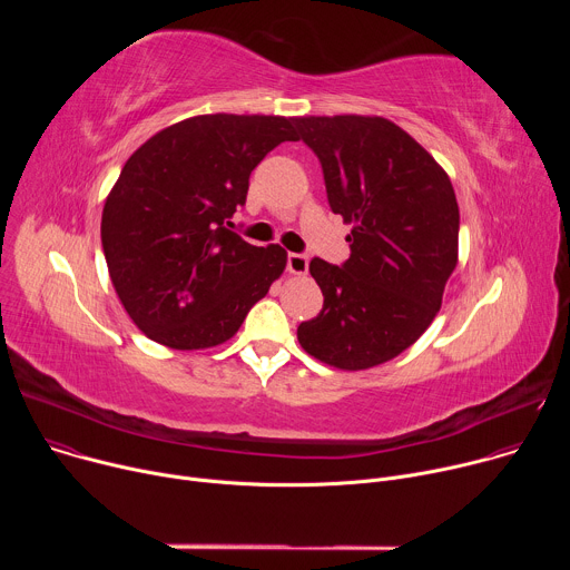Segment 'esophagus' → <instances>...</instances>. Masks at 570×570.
I'll use <instances>...</instances> for the list:
<instances>
[{"mask_svg": "<svg viewBox=\"0 0 570 570\" xmlns=\"http://www.w3.org/2000/svg\"><path fill=\"white\" fill-rule=\"evenodd\" d=\"M286 268H288L291 275H306V271H308V259H306L304 255L291 253V255H288V262H286Z\"/></svg>", "mask_w": 570, "mask_h": 570, "instance_id": "obj_1", "label": "esophagus"}]
</instances>
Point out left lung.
<instances>
[{
	"mask_svg": "<svg viewBox=\"0 0 570 570\" xmlns=\"http://www.w3.org/2000/svg\"><path fill=\"white\" fill-rule=\"evenodd\" d=\"M317 155L352 255L308 264L324 304L297 327L302 350L338 370H370L431 327L458 266L460 209L435 157L383 117H295Z\"/></svg>",
	"mask_w": 570,
	"mask_h": 570,
	"instance_id": "left-lung-1",
	"label": "left lung"
}]
</instances>
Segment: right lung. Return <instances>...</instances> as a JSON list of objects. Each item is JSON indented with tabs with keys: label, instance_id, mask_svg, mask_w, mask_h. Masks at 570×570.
<instances>
[{
	"label": "right lung",
	"instance_id": "1",
	"mask_svg": "<svg viewBox=\"0 0 570 570\" xmlns=\"http://www.w3.org/2000/svg\"><path fill=\"white\" fill-rule=\"evenodd\" d=\"M291 117L198 115L146 139L124 165L101 216L112 286L150 341L207 350L229 341L286 268L277 243L250 246L227 225Z\"/></svg>",
	"mask_w": 570,
	"mask_h": 570
}]
</instances>
